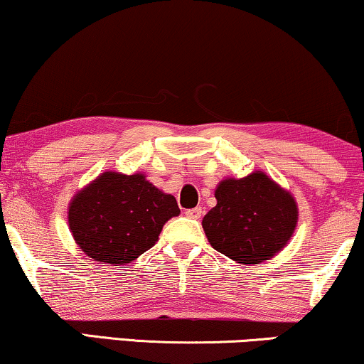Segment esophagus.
<instances>
[{"mask_svg":"<svg viewBox=\"0 0 364 364\" xmlns=\"http://www.w3.org/2000/svg\"><path fill=\"white\" fill-rule=\"evenodd\" d=\"M186 215L188 218H200L202 217V208L200 207H196V208H188V210H186Z\"/></svg>","mask_w":364,"mask_h":364,"instance_id":"esophagus-1","label":"esophagus"}]
</instances>
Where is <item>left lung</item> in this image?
<instances>
[{"mask_svg":"<svg viewBox=\"0 0 364 364\" xmlns=\"http://www.w3.org/2000/svg\"><path fill=\"white\" fill-rule=\"evenodd\" d=\"M215 198L202 227L217 252L242 265H258L277 255L295 232V198L260 171L222 181Z\"/></svg>","mask_w":364,"mask_h":364,"instance_id":"left-lung-1","label":"left lung"}]
</instances>
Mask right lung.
<instances>
[{
    "label": "right lung",
    "instance_id": "add662e5",
    "mask_svg": "<svg viewBox=\"0 0 364 364\" xmlns=\"http://www.w3.org/2000/svg\"><path fill=\"white\" fill-rule=\"evenodd\" d=\"M178 213L176 197L159 191L144 173L107 171L74 196L68 220L87 257L127 265L156 245L164 223Z\"/></svg>",
    "mask_w": 364,
    "mask_h": 364
}]
</instances>
